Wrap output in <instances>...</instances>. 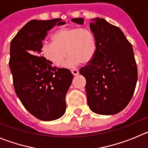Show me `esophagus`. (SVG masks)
Wrapping results in <instances>:
<instances>
[{"mask_svg":"<svg viewBox=\"0 0 148 148\" xmlns=\"http://www.w3.org/2000/svg\"><path fill=\"white\" fill-rule=\"evenodd\" d=\"M71 73H73V75H77L79 73V72H78V70H76V69H73V70H71Z\"/></svg>","mask_w":148,"mask_h":148,"instance_id":"34e87169","label":"esophagus"}]
</instances>
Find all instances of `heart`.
<instances>
[{"mask_svg": "<svg viewBox=\"0 0 148 148\" xmlns=\"http://www.w3.org/2000/svg\"><path fill=\"white\" fill-rule=\"evenodd\" d=\"M53 42H45L41 46V54L56 66L64 64L74 66L92 61L97 52V41L92 30L86 27H65L56 31L52 36Z\"/></svg>", "mask_w": 148, "mask_h": 148, "instance_id": "heart-1", "label": "heart"}]
</instances>
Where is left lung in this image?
Here are the masks:
<instances>
[{
  "label": "left lung",
  "instance_id": "obj_1",
  "mask_svg": "<svg viewBox=\"0 0 148 148\" xmlns=\"http://www.w3.org/2000/svg\"><path fill=\"white\" fill-rule=\"evenodd\" d=\"M90 27L97 52L79 73L86 78L90 109L100 115H114L125 109L135 91L138 72L132 45L119 27L104 18L92 19ZM72 21L83 24L84 18Z\"/></svg>",
  "mask_w": 148,
  "mask_h": 148
}]
</instances>
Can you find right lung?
I'll return each mask as SVG.
<instances>
[{
  "label": "right lung",
  "instance_id": "obj_1",
  "mask_svg": "<svg viewBox=\"0 0 148 148\" xmlns=\"http://www.w3.org/2000/svg\"><path fill=\"white\" fill-rule=\"evenodd\" d=\"M65 23L58 18L30 21L10 43V67L15 92L24 108L42 121L58 119L66 111L65 97L73 74L53 66L40 50L48 31Z\"/></svg>",
  "mask_w": 148,
  "mask_h": 148
}]
</instances>
